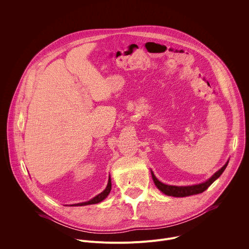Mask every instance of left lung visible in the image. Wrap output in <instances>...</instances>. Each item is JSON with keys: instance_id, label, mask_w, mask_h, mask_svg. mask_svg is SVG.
<instances>
[{"instance_id": "obj_1", "label": "left lung", "mask_w": 249, "mask_h": 249, "mask_svg": "<svg viewBox=\"0 0 249 249\" xmlns=\"http://www.w3.org/2000/svg\"><path fill=\"white\" fill-rule=\"evenodd\" d=\"M228 163H229V161H227V163L219 171H217L214 175H213L211 178L209 180H207L206 182L201 183V184H197V185H192V186H171V185L163 184L162 182H160L157 179V177L155 176L153 171H151V172H152V177H153V180H154L156 186L162 193H164L165 195H168V196H173V197H186V196H190V195L200 194V193L204 192L205 190H207L208 187L221 176V174L226 169Z\"/></svg>"}]
</instances>
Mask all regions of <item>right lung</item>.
I'll return each mask as SVG.
<instances>
[{"mask_svg": "<svg viewBox=\"0 0 249 249\" xmlns=\"http://www.w3.org/2000/svg\"><path fill=\"white\" fill-rule=\"evenodd\" d=\"M111 190V179H110V176H109V179H108V184L106 186L105 190L102 191L100 194H98L97 196H95L94 198H92L91 200L85 202V203H79V204H74V205H71V206H86V205H91V204H97L99 202H101L102 200H104L107 195L109 194Z\"/></svg>", "mask_w": 249, "mask_h": 249, "instance_id": "1", "label": "right lung"}]
</instances>
